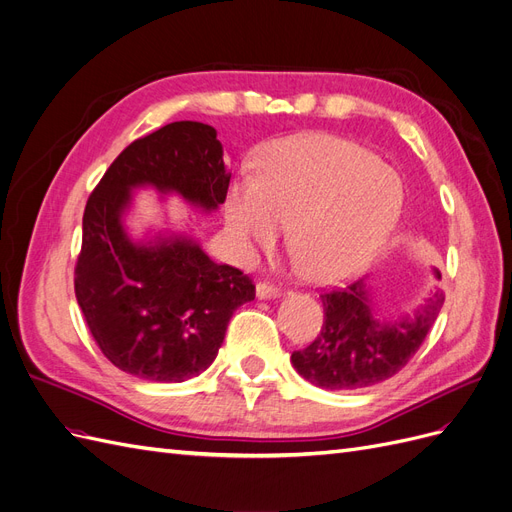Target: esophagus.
Here are the masks:
<instances>
[{"label":"esophagus","mask_w":512,"mask_h":512,"mask_svg":"<svg viewBox=\"0 0 512 512\" xmlns=\"http://www.w3.org/2000/svg\"><path fill=\"white\" fill-rule=\"evenodd\" d=\"M255 293H257L259 300H274V298H280L283 289L276 287V285H270V283H257Z\"/></svg>","instance_id":"obj_1"}]
</instances>
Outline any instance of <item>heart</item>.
<instances>
[{"label": "heart", "mask_w": 512, "mask_h": 512, "mask_svg": "<svg viewBox=\"0 0 512 512\" xmlns=\"http://www.w3.org/2000/svg\"><path fill=\"white\" fill-rule=\"evenodd\" d=\"M404 210L400 176L368 148L327 134L270 142L257 174L232 176L225 223L244 249H266L287 225L302 274L336 285L364 272Z\"/></svg>", "instance_id": "obj_1"}]
</instances>
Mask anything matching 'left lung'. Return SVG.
Wrapping results in <instances>:
<instances>
[{
    "label": "left lung",
    "instance_id": "1",
    "mask_svg": "<svg viewBox=\"0 0 512 512\" xmlns=\"http://www.w3.org/2000/svg\"><path fill=\"white\" fill-rule=\"evenodd\" d=\"M440 280V272L434 268ZM325 321L321 334L306 349L293 351L291 364L300 376L321 389H361L387 381L417 353L444 304L434 289L425 302L398 319L376 315L372 291L364 283L321 295Z\"/></svg>",
    "mask_w": 512,
    "mask_h": 512
}]
</instances>
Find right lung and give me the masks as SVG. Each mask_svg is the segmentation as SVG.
I'll list each match as a JSON object with an SVG mask.
<instances>
[{
  "label": "right lung",
  "instance_id": "right-lung-1",
  "mask_svg": "<svg viewBox=\"0 0 512 512\" xmlns=\"http://www.w3.org/2000/svg\"><path fill=\"white\" fill-rule=\"evenodd\" d=\"M229 178L217 129L176 121L131 142L91 193L74 289L97 346L119 370L153 383L189 381L217 357L236 308L255 300L251 278L214 263L189 234L136 240L125 227L136 189L212 212Z\"/></svg>",
  "mask_w": 512,
  "mask_h": 512
}]
</instances>
